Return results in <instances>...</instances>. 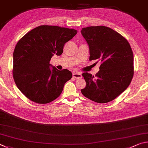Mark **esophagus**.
Instances as JSON below:
<instances>
[{
	"label": "esophagus",
	"instance_id": "34e87169",
	"mask_svg": "<svg viewBox=\"0 0 148 148\" xmlns=\"http://www.w3.org/2000/svg\"><path fill=\"white\" fill-rule=\"evenodd\" d=\"M73 77L74 79H81V78H82V75H81V73H78V72L73 73Z\"/></svg>",
	"mask_w": 148,
	"mask_h": 148
}]
</instances>
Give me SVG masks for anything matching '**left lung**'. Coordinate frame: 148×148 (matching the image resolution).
Instances as JSON below:
<instances>
[{
    "label": "left lung",
    "instance_id": "8db88e82",
    "mask_svg": "<svg viewBox=\"0 0 148 148\" xmlns=\"http://www.w3.org/2000/svg\"><path fill=\"white\" fill-rule=\"evenodd\" d=\"M81 34L90 49V60L101 64L95 77L83 73L86 86L82 94L99 103L110 102L127 88L134 74L133 51L126 39L104 26L82 28Z\"/></svg>",
    "mask_w": 148,
    "mask_h": 148
}]
</instances>
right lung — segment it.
<instances>
[{"label": "right lung", "instance_id": "add662e5", "mask_svg": "<svg viewBox=\"0 0 148 148\" xmlns=\"http://www.w3.org/2000/svg\"><path fill=\"white\" fill-rule=\"evenodd\" d=\"M77 33L73 28L41 25L23 36L15 46L13 77L19 90L28 99L39 104L56 99L71 72L49 64L54 54L61 55L64 44Z\"/></svg>", "mask_w": 148, "mask_h": 148}]
</instances>
